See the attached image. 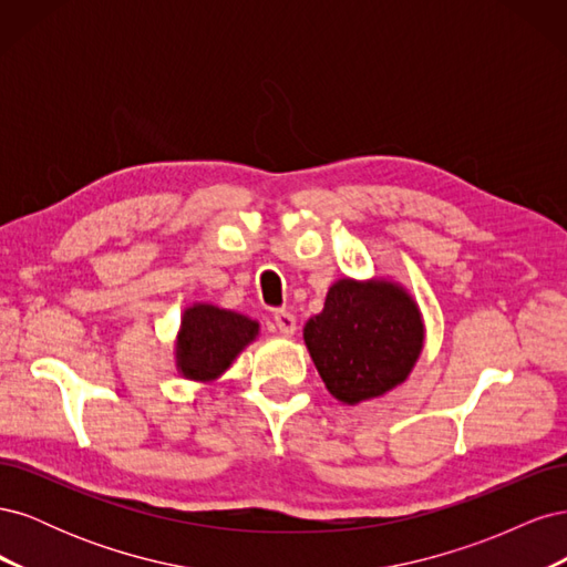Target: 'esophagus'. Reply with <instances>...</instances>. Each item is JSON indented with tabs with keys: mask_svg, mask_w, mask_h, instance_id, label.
Returning <instances> with one entry per match:
<instances>
[{
	"mask_svg": "<svg viewBox=\"0 0 567 567\" xmlns=\"http://www.w3.org/2000/svg\"><path fill=\"white\" fill-rule=\"evenodd\" d=\"M274 329H277L281 336H286V338H290L296 333V317L290 315V312H286V310H279L277 315H274Z\"/></svg>",
	"mask_w": 567,
	"mask_h": 567,
	"instance_id": "1",
	"label": "esophagus"
}]
</instances>
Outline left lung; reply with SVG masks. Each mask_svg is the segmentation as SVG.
I'll use <instances>...</instances> for the list:
<instances>
[{"instance_id": "left-lung-1", "label": "left lung", "mask_w": 567, "mask_h": 567, "mask_svg": "<svg viewBox=\"0 0 567 567\" xmlns=\"http://www.w3.org/2000/svg\"><path fill=\"white\" fill-rule=\"evenodd\" d=\"M302 338L326 390L354 406L409 379L423 352L425 326L404 286L346 277L329 288Z\"/></svg>"}]
</instances>
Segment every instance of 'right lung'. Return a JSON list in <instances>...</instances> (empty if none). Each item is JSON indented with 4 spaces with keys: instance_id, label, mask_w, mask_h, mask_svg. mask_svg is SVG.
I'll return each instance as SVG.
<instances>
[{
    "instance_id": "obj_1",
    "label": "right lung",
    "mask_w": 567,
    "mask_h": 567,
    "mask_svg": "<svg viewBox=\"0 0 567 567\" xmlns=\"http://www.w3.org/2000/svg\"><path fill=\"white\" fill-rule=\"evenodd\" d=\"M260 333L255 319L210 302L188 305L175 342L177 371L188 381L210 383L225 373Z\"/></svg>"
}]
</instances>
